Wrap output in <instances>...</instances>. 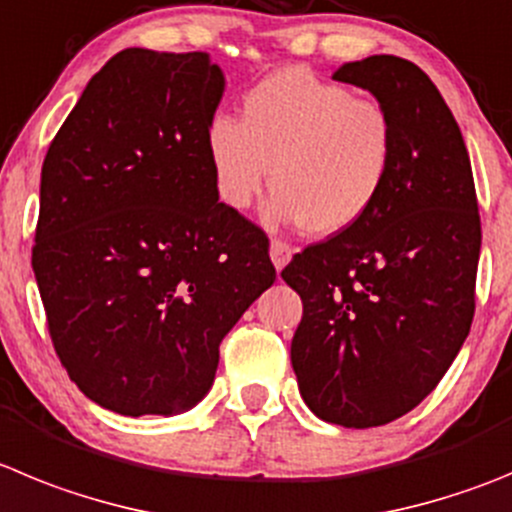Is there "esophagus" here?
I'll use <instances>...</instances> for the list:
<instances>
[{
  "mask_svg": "<svg viewBox=\"0 0 512 512\" xmlns=\"http://www.w3.org/2000/svg\"><path fill=\"white\" fill-rule=\"evenodd\" d=\"M292 253H294V248L289 246V243L271 241L269 256H271V264L276 266V271H281V269H284V266L289 264V261H292Z\"/></svg>",
  "mask_w": 512,
  "mask_h": 512,
  "instance_id": "obj_1",
  "label": "esophagus"
}]
</instances>
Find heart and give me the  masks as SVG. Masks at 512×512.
Here are the masks:
<instances>
[{"label": "heart", "instance_id": "b5f03b06", "mask_svg": "<svg viewBox=\"0 0 512 512\" xmlns=\"http://www.w3.org/2000/svg\"><path fill=\"white\" fill-rule=\"evenodd\" d=\"M218 200L243 213L269 175L266 218L337 236L386 192L396 126L381 101L355 96L307 68L266 75L241 101V121L215 114L205 129Z\"/></svg>", "mask_w": 512, "mask_h": 512}]
</instances>
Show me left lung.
Returning <instances> with one entry per match:
<instances>
[{
  "instance_id": "obj_1",
  "label": "left lung",
  "mask_w": 512,
  "mask_h": 512,
  "mask_svg": "<svg viewBox=\"0 0 512 512\" xmlns=\"http://www.w3.org/2000/svg\"><path fill=\"white\" fill-rule=\"evenodd\" d=\"M332 78L386 106L396 164L375 208L297 253L281 279L304 304L292 340L304 403L368 429L416 409L470 335L480 213L462 131L419 65L370 55Z\"/></svg>"
}]
</instances>
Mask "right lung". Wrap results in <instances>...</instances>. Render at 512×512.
<instances>
[{
  "label": "right lung",
  "mask_w": 512,
  "mask_h": 512,
  "mask_svg": "<svg viewBox=\"0 0 512 512\" xmlns=\"http://www.w3.org/2000/svg\"><path fill=\"white\" fill-rule=\"evenodd\" d=\"M225 75L205 53L121 50L42 162L32 269L55 353L93 403L175 416L274 284L269 238L218 200L205 129Z\"/></svg>",
  "instance_id": "add662e5"
}]
</instances>
